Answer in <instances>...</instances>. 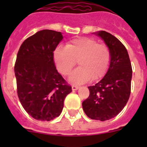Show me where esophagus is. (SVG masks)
I'll return each mask as SVG.
<instances>
[{
  "mask_svg": "<svg viewBox=\"0 0 147 147\" xmlns=\"http://www.w3.org/2000/svg\"><path fill=\"white\" fill-rule=\"evenodd\" d=\"M79 88H80V87L79 86H76V85H72L73 90H78Z\"/></svg>",
  "mask_w": 147,
  "mask_h": 147,
  "instance_id": "34e87169",
  "label": "esophagus"
}]
</instances>
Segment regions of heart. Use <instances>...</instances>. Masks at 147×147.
Returning a JSON list of instances; mask_svg holds the SVG:
<instances>
[{
  "mask_svg": "<svg viewBox=\"0 0 147 147\" xmlns=\"http://www.w3.org/2000/svg\"><path fill=\"white\" fill-rule=\"evenodd\" d=\"M54 61L58 71L67 76L77 61L80 67L73 71L69 81L73 84H83L96 80L105 74L110 62L108 48L98 44L89 37H80L70 41L66 47H59L54 51Z\"/></svg>",
  "mask_w": 147,
  "mask_h": 147,
  "instance_id": "heart-1",
  "label": "heart"
}]
</instances>
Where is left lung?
<instances>
[{
  "mask_svg": "<svg viewBox=\"0 0 147 147\" xmlns=\"http://www.w3.org/2000/svg\"><path fill=\"white\" fill-rule=\"evenodd\" d=\"M93 34L108 47L110 62L105 76L88 87L89 97L82 102V108L90 119L104 121L116 116L128 102L132 70L129 54L120 40L105 31Z\"/></svg>",
  "mask_w": 147,
  "mask_h": 147,
  "instance_id": "1",
  "label": "left lung"
}]
</instances>
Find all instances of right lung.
Here are the masks:
<instances>
[{"label":"right lung","instance_id":"obj_1","mask_svg":"<svg viewBox=\"0 0 147 147\" xmlns=\"http://www.w3.org/2000/svg\"><path fill=\"white\" fill-rule=\"evenodd\" d=\"M62 39L61 32L44 29L27 38L18 51L15 65L18 98L36 120L58 117L72 91L54 64V51Z\"/></svg>","mask_w":147,"mask_h":147}]
</instances>
